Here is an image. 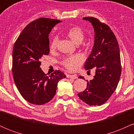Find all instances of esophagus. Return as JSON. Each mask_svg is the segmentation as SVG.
Segmentation results:
<instances>
[{
    "instance_id": "34e87169",
    "label": "esophagus",
    "mask_w": 134,
    "mask_h": 134,
    "mask_svg": "<svg viewBox=\"0 0 134 134\" xmlns=\"http://www.w3.org/2000/svg\"><path fill=\"white\" fill-rule=\"evenodd\" d=\"M67 77L69 78H71V79H77V76L76 75H70V74H68L67 75Z\"/></svg>"
}]
</instances>
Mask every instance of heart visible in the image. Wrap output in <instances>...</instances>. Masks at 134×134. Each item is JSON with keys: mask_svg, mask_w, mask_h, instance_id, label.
Listing matches in <instances>:
<instances>
[{"mask_svg": "<svg viewBox=\"0 0 134 134\" xmlns=\"http://www.w3.org/2000/svg\"><path fill=\"white\" fill-rule=\"evenodd\" d=\"M67 36L76 44H79L84 38V31L79 26H73L70 27L67 32ZM58 39L54 37L52 40L50 48L51 50H54L57 45ZM84 61V58L81 55L76 54L64 58L62 60V65L70 71H75L79 68Z\"/></svg>", "mask_w": 134, "mask_h": 134, "instance_id": "heart-1", "label": "heart"}]
</instances>
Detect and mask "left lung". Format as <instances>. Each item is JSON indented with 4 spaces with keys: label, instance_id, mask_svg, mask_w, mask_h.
Returning <instances> with one entry per match:
<instances>
[{
    "label": "left lung",
    "instance_id": "1",
    "mask_svg": "<svg viewBox=\"0 0 134 134\" xmlns=\"http://www.w3.org/2000/svg\"><path fill=\"white\" fill-rule=\"evenodd\" d=\"M94 28V44L84 67L87 72L94 69L96 73L87 87L78 94L81 100L89 105L100 106L107 101L117 87L121 76L120 49L116 36L105 23L93 17L83 18ZM79 78L84 79L83 77Z\"/></svg>",
    "mask_w": 134,
    "mask_h": 134
}]
</instances>
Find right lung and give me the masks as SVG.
I'll list each match as a JSON object with an SVG mask.
<instances>
[{
  "label": "right lung",
  "mask_w": 134,
  "mask_h": 134,
  "mask_svg": "<svg viewBox=\"0 0 134 134\" xmlns=\"http://www.w3.org/2000/svg\"><path fill=\"white\" fill-rule=\"evenodd\" d=\"M58 19L40 18L24 28L15 42L13 52V75L17 88L24 99L41 105L56 93L57 84L66 76L55 70L48 76L40 68V60L50 52L48 35Z\"/></svg>",
  "instance_id": "obj_1"
}]
</instances>
